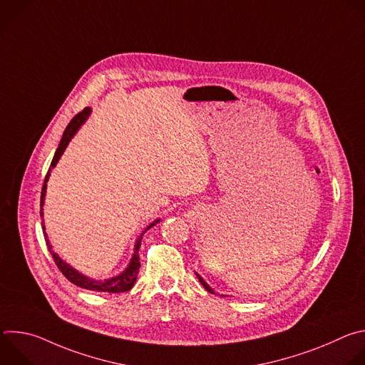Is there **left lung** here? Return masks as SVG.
Instances as JSON below:
<instances>
[{
  "instance_id": "left-lung-1",
  "label": "left lung",
  "mask_w": 365,
  "mask_h": 365,
  "mask_svg": "<svg viewBox=\"0 0 365 365\" xmlns=\"http://www.w3.org/2000/svg\"><path fill=\"white\" fill-rule=\"evenodd\" d=\"M195 274H196V276H197V279H199V282H200V284H202V286H203V287H205V289H206V290H207V292H210V293H212V294H215V292H214V289H212V287H211V286H210V284H207V283H206V282H205V280H203V279H202V277H200V276H199V274H197V273H196V272H195Z\"/></svg>"
}]
</instances>
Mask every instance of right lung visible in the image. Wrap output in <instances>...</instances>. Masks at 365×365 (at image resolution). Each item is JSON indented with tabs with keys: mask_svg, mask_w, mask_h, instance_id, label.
Returning <instances> with one entry per match:
<instances>
[{
	"mask_svg": "<svg viewBox=\"0 0 365 365\" xmlns=\"http://www.w3.org/2000/svg\"><path fill=\"white\" fill-rule=\"evenodd\" d=\"M89 114H91V108L88 107V108H85L82 113H79L78 115H75V117L72 118V121L69 123V125L66 127V130H65V133H63V137H62V140H61V143H59V147H58V150H56V153H55L53 160H51L50 169H48V172H47V175H46V179H44V185H43V187H41V197H40V206H41L40 215H41V217H43V205H44L46 189H47V180H48L50 172H51V169H53V168L58 165V162L61 160L62 154H63V151L66 150L68 144L71 143V140L73 138V135L78 133V130L82 127V124L88 120ZM159 222H160V218L153 221V222H151L150 225H147V228L137 237V240H135V242H134V252H133V255H131V259H130L128 266H127L120 274H117V276H114V277H110V279H102V280H99V279H92V277H89V276H85L83 273L78 272V270L73 269L71 264H68V263L65 262V259H62V258L59 257V254L55 252L53 248H51V244H50L48 237H47L46 232H44V240H46V244H47V248H48L51 257H53V259H55L56 266L59 267V270L63 273V276H65L69 282H72L73 284H76V286H79V287H82V289H86V290L106 292V293H121V292H128V290L134 286V283H135V280H137L138 269H140V255H138V250H140V245H141V240H143L144 232H147L151 227H154L155 224H159ZM41 227H43V230H46V228H44V220H43V222H41Z\"/></svg>",
	"mask_w": 365,
	"mask_h": 365,
	"instance_id": "right-lung-1",
	"label": "right lung"
}]
</instances>
